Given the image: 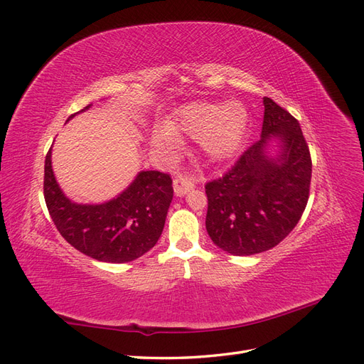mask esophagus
<instances>
[{"instance_id": "1", "label": "esophagus", "mask_w": 364, "mask_h": 364, "mask_svg": "<svg viewBox=\"0 0 364 364\" xmlns=\"http://www.w3.org/2000/svg\"><path fill=\"white\" fill-rule=\"evenodd\" d=\"M173 185H174V193L176 194H178V196H185L190 190L194 188L196 181L193 178H190V176L181 174V176H178V178H174Z\"/></svg>"}]
</instances>
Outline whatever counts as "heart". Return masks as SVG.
<instances>
[{
  "label": "heart",
  "mask_w": 364,
  "mask_h": 364,
  "mask_svg": "<svg viewBox=\"0 0 364 364\" xmlns=\"http://www.w3.org/2000/svg\"><path fill=\"white\" fill-rule=\"evenodd\" d=\"M174 126L190 136L200 138L208 155L222 159L238 149L246 132L247 112L245 106L237 102L193 103L181 109ZM155 144L167 149L176 147L179 144L178 134L170 126H161L155 134Z\"/></svg>",
  "instance_id": "obj_1"
}]
</instances>
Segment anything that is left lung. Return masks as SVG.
<instances>
[{
    "label": "left lung",
    "mask_w": 364,
    "mask_h": 364,
    "mask_svg": "<svg viewBox=\"0 0 364 364\" xmlns=\"http://www.w3.org/2000/svg\"><path fill=\"white\" fill-rule=\"evenodd\" d=\"M261 139L253 142L223 176L206 182V230L220 249L232 255L266 252L299 222L310 197L311 155L297 121L264 97ZM283 141L277 160L265 152L267 141Z\"/></svg>",
    "instance_id": "8db88e82"
}]
</instances>
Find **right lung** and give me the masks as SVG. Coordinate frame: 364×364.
I'll return each instance as SVG.
<instances>
[{"instance_id": "obj_1", "label": "right lung", "mask_w": 364, "mask_h": 364, "mask_svg": "<svg viewBox=\"0 0 364 364\" xmlns=\"http://www.w3.org/2000/svg\"><path fill=\"white\" fill-rule=\"evenodd\" d=\"M43 197L54 225L74 249L98 261L129 262L158 243L173 199V181L167 173L141 171L117 199L103 205H77L59 188L50 149Z\"/></svg>"}]
</instances>
